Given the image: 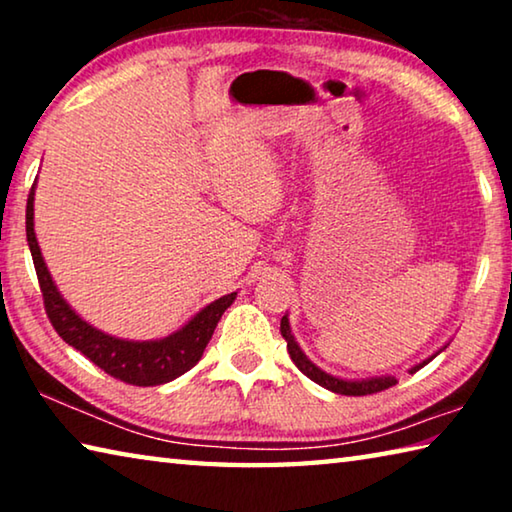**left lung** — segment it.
Here are the masks:
<instances>
[{"label": "left lung", "instance_id": "left-lung-1", "mask_svg": "<svg viewBox=\"0 0 512 512\" xmlns=\"http://www.w3.org/2000/svg\"><path fill=\"white\" fill-rule=\"evenodd\" d=\"M280 332L284 336V341H287V350H289V357L291 361L296 363L298 370L302 375H307L311 381H316L318 386L327 388V391L332 393H339V395H372V393H379V391H386V388H391L397 384V379L391 375H384V377H370V379H341V377H334L329 375V372L320 370L314 361H309V357L305 352L300 350L298 341L293 339L291 334V325H289V316H282L280 320ZM447 348V345H445ZM445 348H440L436 354H431L429 359H424L420 363H415V366L409 370L411 375L413 372H418L422 366H427L431 359H436L440 352Z\"/></svg>", "mask_w": 512, "mask_h": 512}]
</instances>
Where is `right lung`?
Masks as SVG:
<instances>
[{"mask_svg": "<svg viewBox=\"0 0 512 512\" xmlns=\"http://www.w3.org/2000/svg\"><path fill=\"white\" fill-rule=\"evenodd\" d=\"M33 196H36V185L31 187L27 201V241L33 266H36L38 273L47 316L60 339L85 354L94 366L108 372L110 377L133 386H160L192 370L201 361L203 350L210 343L223 311L235 302L237 291L210 302L192 320H187L178 332L164 336V339L126 341L101 332V329L85 323L67 305V300L60 296L58 287L51 280L49 268L40 253L36 230H33Z\"/></svg>", "mask_w": 512, "mask_h": 512, "instance_id": "add662e5", "label": "right lung"}]
</instances>
